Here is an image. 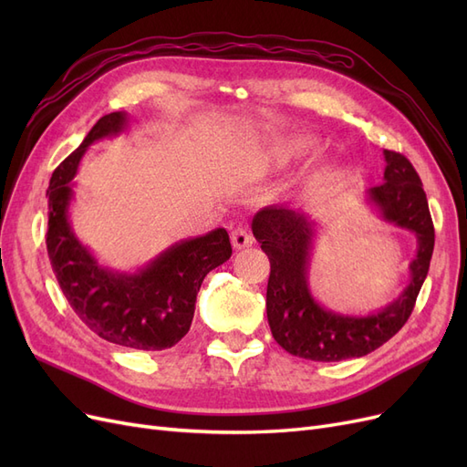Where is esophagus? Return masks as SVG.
<instances>
[{
    "label": "esophagus",
    "mask_w": 467,
    "mask_h": 467,
    "mask_svg": "<svg viewBox=\"0 0 467 467\" xmlns=\"http://www.w3.org/2000/svg\"><path fill=\"white\" fill-rule=\"evenodd\" d=\"M232 244L235 249H245L253 245V234L247 228H237L232 232Z\"/></svg>",
    "instance_id": "obj_1"
}]
</instances>
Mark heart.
I'll return each instance as SVG.
<instances>
[{
  "label": "heart",
  "instance_id": "1",
  "mask_svg": "<svg viewBox=\"0 0 467 467\" xmlns=\"http://www.w3.org/2000/svg\"><path fill=\"white\" fill-rule=\"evenodd\" d=\"M304 148H307V142H306L304 138H294V140H290V142L286 144V150H290V151H300Z\"/></svg>",
  "mask_w": 467,
  "mask_h": 467
}]
</instances>
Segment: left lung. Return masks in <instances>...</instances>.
<instances>
[{
    "instance_id": "1",
    "label": "left lung",
    "mask_w": 467,
    "mask_h": 467,
    "mask_svg": "<svg viewBox=\"0 0 467 467\" xmlns=\"http://www.w3.org/2000/svg\"><path fill=\"white\" fill-rule=\"evenodd\" d=\"M384 182L366 191L379 218L417 237V255L409 265L405 290L368 316H348L323 307L309 290V251L316 223L304 210L265 206L251 230L271 261L266 286V317L275 341L294 357L316 362L360 358L398 333L411 316L434 249V225L422 182L405 155L384 150Z\"/></svg>"
}]
</instances>
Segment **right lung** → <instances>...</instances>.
Returning <instances> with one entry per match:
<instances>
[{
	"mask_svg": "<svg viewBox=\"0 0 467 467\" xmlns=\"http://www.w3.org/2000/svg\"><path fill=\"white\" fill-rule=\"evenodd\" d=\"M122 110L99 119L81 146L54 169L48 196L47 249L56 280L78 317L105 341L138 350H165L191 329L204 276L232 257L230 235L216 228L167 247L136 273L101 266L69 222L74 177L88 148L124 132Z\"/></svg>",
	"mask_w": 467,
	"mask_h": 467,
	"instance_id": "obj_1",
	"label": "right lung"
}]
</instances>
